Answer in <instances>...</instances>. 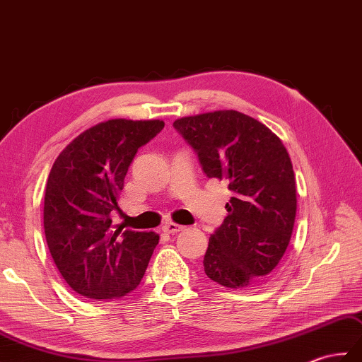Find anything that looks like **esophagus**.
Wrapping results in <instances>:
<instances>
[{"label": "esophagus", "mask_w": 362, "mask_h": 362, "mask_svg": "<svg viewBox=\"0 0 362 362\" xmlns=\"http://www.w3.org/2000/svg\"><path fill=\"white\" fill-rule=\"evenodd\" d=\"M163 230L167 232V234H176V232L184 230V226H181V224H176V223L168 221V223H165L164 226H163Z\"/></svg>", "instance_id": "1"}]
</instances>
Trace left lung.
<instances>
[{"instance_id": "1", "label": "left lung", "mask_w": 362, "mask_h": 362, "mask_svg": "<svg viewBox=\"0 0 362 362\" xmlns=\"http://www.w3.org/2000/svg\"><path fill=\"white\" fill-rule=\"evenodd\" d=\"M173 127L198 153L209 178L232 192L228 216L209 238L204 272L224 288L267 279L290 245L296 180L290 155L267 125L235 110L176 119Z\"/></svg>"}]
</instances>
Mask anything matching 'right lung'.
Returning <instances> with one entry per match:
<instances>
[{
    "instance_id": "obj_1",
    "label": "right lung",
    "mask_w": 362,
    "mask_h": 362,
    "mask_svg": "<svg viewBox=\"0 0 362 362\" xmlns=\"http://www.w3.org/2000/svg\"><path fill=\"white\" fill-rule=\"evenodd\" d=\"M159 119H110L72 139L46 181V243L77 294L111 300L138 288L159 242L155 232L113 226L111 212L139 147L163 130Z\"/></svg>"
}]
</instances>
